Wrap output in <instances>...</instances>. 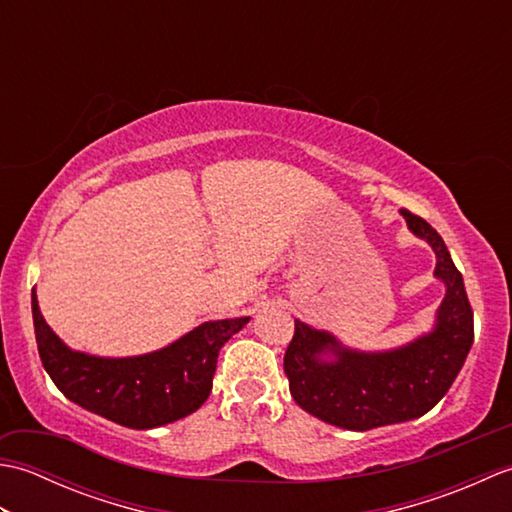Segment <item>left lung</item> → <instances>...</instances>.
<instances>
[{"label":"left lung","instance_id":"8db88e82","mask_svg":"<svg viewBox=\"0 0 512 512\" xmlns=\"http://www.w3.org/2000/svg\"><path fill=\"white\" fill-rule=\"evenodd\" d=\"M400 215L433 248V277L447 288L431 332L394 350L363 352L295 319L284 356L290 394L303 411L334 427L369 431L424 416L447 394L473 345L471 303L442 237L407 209Z\"/></svg>","mask_w":512,"mask_h":512}]
</instances>
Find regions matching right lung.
I'll list each match as a JSON object with an SVG mask.
<instances>
[{
  "label": "right lung",
  "instance_id": "1",
  "mask_svg": "<svg viewBox=\"0 0 512 512\" xmlns=\"http://www.w3.org/2000/svg\"><path fill=\"white\" fill-rule=\"evenodd\" d=\"M32 321L41 363L65 398L123 427L156 429L204 405L217 354L250 317L206 321L156 352L121 358L65 345L43 319L35 290Z\"/></svg>",
  "mask_w": 512,
  "mask_h": 512
}]
</instances>
